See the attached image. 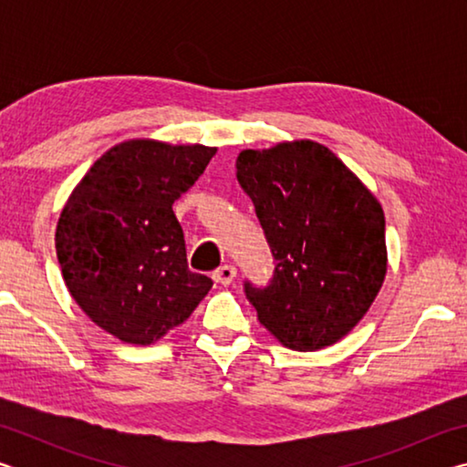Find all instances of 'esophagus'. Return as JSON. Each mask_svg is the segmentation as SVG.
<instances>
[{"mask_svg": "<svg viewBox=\"0 0 467 467\" xmlns=\"http://www.w3.org/2000/svg\"><path fill=\"white\" fill-rule=\"evenodd\" d=\"M216 284H223V286H228L234 278H236V267L234 265H220L218 270L212 274Z\"/></svg>", "mask_w": 467, "mask_h": 467, "instance_id": "obj_1", "label": "esophagus"}]
</instances>
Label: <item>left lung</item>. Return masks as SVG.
Returning a JSON list of instances; mask_svg holds the SVG:
<instances>
[{"mask_svg": "<svg viewBox=\"0 0 467 467\" xmlns=\"http://www.w3.org/2000/svg\"><path fill=\"white\" fill-rule=\"evenodd\" d=\"M275 259L272 284L244 295L257 319L292 350H321L357 327L387 274L385 216L367 185L313 140L236 156Z\"/></svg>", "mask_w": 467, "mask_h": 467, "instance_id": "8db88e82", "label": "left lung"}]
</instances>
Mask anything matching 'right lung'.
<instances>
[{"label":"right lung","mask_w":467,"mask_h":467,"mask_svg":"<svg viewBox=\"0 0 467 467\" xmlns=\"http://www.w3.org/2000/svg\"><path fill=\"white\" fill-rule=\"evenodd\" d=\"M216 148L138 138L107 150L63 205L55 249L78 306L125 344L150 346L189 319L212 280L187 265L172 203Z\"/></svg>","instance_id":"obj_1"}]
</instances>
